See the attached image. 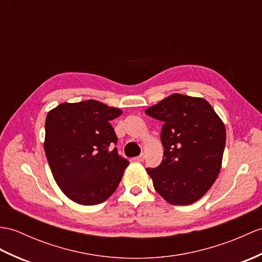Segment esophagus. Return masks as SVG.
Instances as JSON below:
<instances>
[{"instance_id": "esophagus-1", "label": "esophagus", "mask_w": 262, "mask_h": 262, "mask_svg": "<svg viewBox=\"0 0 262 262\" xmlns=\"http://www.w3.org/2000/svg\"><path fill=\"white\" fill-rule=\"evenodd\" d=\"M136 160H137L138 162H144V161H145V154H141L139 156H137Z\"/></svg>"}]
</instances>
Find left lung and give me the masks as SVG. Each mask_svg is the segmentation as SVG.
<instances>
[{"label": "left lung", "mask_w": 262, "mask_h": 262, "mask_svg": "<svg viewBox=\"0 0 262 262\" xmlns=\"http://www.w3.org/2000/svg\"><path fill=\"white\" fill-rule=\"evenodd\" d=\"M162 120L163 161L147 168L156 192L174 205L202 198L222 166L227 132L222 119L204 98L169 95L145 111Z\"/></svg>", "instance_id": "8db88e82"}]
</instances>
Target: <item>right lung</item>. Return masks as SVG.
<instances>
[{
	"label": "right lung",
	"mask_w": 262,
	"mask_h": 262,
	"mask_svg": "<svg viewBox=\"0 0 262 262\" xmlns=\"http://www.w3.org/2000/svg\"><path fill=\"white\" fill-rule=\"evenodd\" d=\"M119 108L98 100L62 102L46 118L45 153L53 179L64 195L81 205H96L116 191L129 162L120 157L112 119Z\"/></svg>",
	"instance_id": "add662e5"
}]
</instances>
